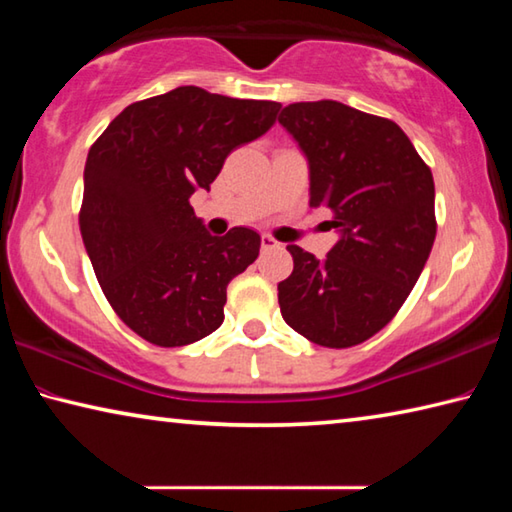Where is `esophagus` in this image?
<instances>
[{"instance_id":"esophagus-1","label":"esophagus","mask_w":512,"mask_h":512,"mask_svg":"<svg viewBox=\"0 0 512 512\" xmlns=\"http://www.w3.org/2000/svg\"><path fill=\"white\" fill-rule=\"evenodd\" d=\"M280 244H277V241L273 239V237H268V235H264L262 237V250H273V248H277Z\"/></svg>"}]
</instances>
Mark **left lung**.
Returning <instances> with one entry per match:
<instances>
[{"label":"left lung","mask_w":512,"mask_h":512,"mask_svg":"<svg viewBox=\"0 0 512 512\" xmlns=\"http://www.w3.org/2000/svg\"><path fill=\"white\" fill-rule=\"evenodd\" d=\"M309 160V207L332 212L341 239L325 259L287 246L293 273L277 284L282 318L311 343L352 348L395 318L436 239L433 176L395 121L339 101L280 112Z\"/></svg>","instance_id":"obj_1"}]
</instances>
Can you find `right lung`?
<instances>
[{
  "label": "right lung",
  "instance_id": "1",
  "mask_svg": "<svg viewBox=\"0 0 512 512\" xmlns=\"http://www.w3.org/2000/svg\"><path fill=\"white\" fill-rule=\"evenodd\" d=\"M280 108L183 85L131 103L90 146L83 244L103 296L144 341L180 348L221 327L228 284L255 262L262 239L248 228L207 235L189 198L210 189L225 158L264 135Z\"/></svg>",
  "mask_w": 512,
  "mask_h": 512
}]
</instances>
